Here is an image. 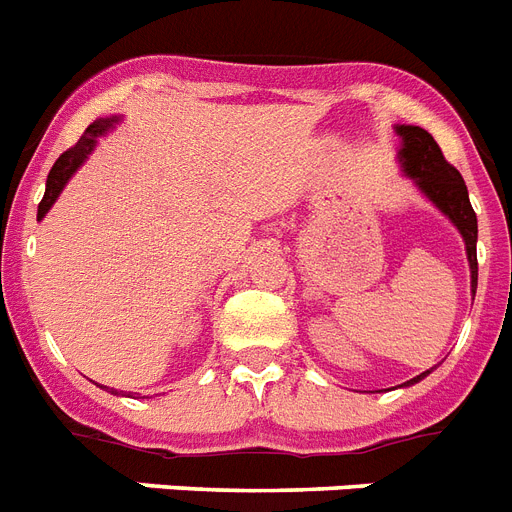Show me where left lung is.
<instances>
[{"instance_id": "1", "label": "left lung", "mask_w": 512, "mask_h": 512, "mask_svg": "<svg viewBox=\"0 0 512 512\" xmlns=\"http://www.w3.org/2000/svg\"><path fill=\"white\" fill-rule=\"evenodd\" d=\"M398 133L403 138L400 162H403L408 177H413L418 188L424 190L426 196L432 198L434 204L453 219V225L458 227L463 240H466L468 264H471V287H476V280H479V261H476L479 227H476V211L471 201H468V188L463 183V177H460V172L455 170L453 164L447 162L437 141L424 128L400 125ZM424 374H429V371H424ZM421 377L411 379V382H418Z\"/></svg>"}]
</instances>
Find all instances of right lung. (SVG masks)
Instances as JSON below:
<instances>
[{"instance_id":"right-lung-1","label":"right lung","mask_w":512,"mask_h":512,"mask_svg":"<svg viewBox=\"0 0 512 512\" xmlns=\"http://www.w3.org/2000/svg\"><path fill=\"white\" fill-rule=\"evenodd\" d=\"M112 125H114V117H104V120L91 122V125L86 128V133H83V138H80L75 146H70V149L59 156L57 162H54L52 172H49V177H46V193H44V198H41V204H38V219L44 217L46 211L52 209V204L57 201V196L62 193V188H65L67 180H70V177H73V172L78 170L80 164H83V159L91 154L96 138H99L104 130L112 128Z\"/></svg>"}]
</instances>
